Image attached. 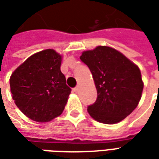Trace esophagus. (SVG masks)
Wrapping results in <instances>:
<instances>
[{
	"label": "esophagus",
	"instance_id": "obj_1",
	"mask_svg": "<svg viewBox=\"0 0 159 159\" xmlns=\"http://www.w3.org/2000/svg\"><path fill=\"white\" fill-rule=\"evenodd\" d=\"M78 90H79V88H78V86L76 87V88H74V89H73V91H74L75 93H77V92H78Z\"/></svg>",
	"mask_w": 159,
	"mask_h": 159
}]
</instances>
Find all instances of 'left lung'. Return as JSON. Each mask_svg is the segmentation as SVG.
Masks as SVG:
<instances>
[{
  "label": "left lung",
  "mask_w": 159,
  "mask_h": 159,
  "mask_svg": "<svg viewBox=\"0 0 159 159\" xmlns=\"http://www.w3.org/2000/svg\"><path fill=\"white\" fill-rule=\"evenodd\" d=\"M80 59L89 68L97 89L96 101L88 107L90 116L107 124L128 117L136 108L143 90L138 66L106 46L83 52Z\"/></svg>",
  "instance_id": "1"
}]
</instances>
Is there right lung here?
<instances>
[{
    "label": "right lung",
    "mask_w": 159,
    "mask_h": 159,
    "mask_svg": "<svg viewBox=\"0 0 159 159\" xmlns=\"http://www.w3.org/2000/svg\"><path fill=\"white\" fill-rule=\"evenodd\" d=\"M60 65L61 56L46 49L28 58L10 77L16 106L33 121L49 122L64 111L71 89Z\"/></svg>",
    "instance_id": "1"
}]
</instances>
